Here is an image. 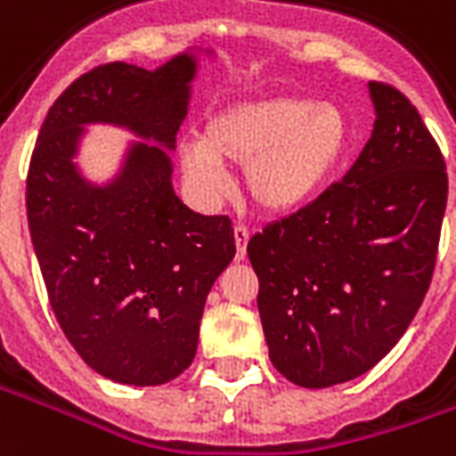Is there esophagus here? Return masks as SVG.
<instances>
[{"label": "esophagus", "mask_w": 456, "mask_h": 456, "mask_svg": "<svg viewBox=\"0 0 456 456\" xmlns=\"http://www.w3.org/2000/svg\"><path fill=\"white\" fill-rule=\"evenodd\" d=\"M249 229L247 227H234V244H237V259L247 256V244H249Z\"/></svg>", "instance_id": "esophagus-1"}]
</instances>
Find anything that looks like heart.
Returning a JSON list of instances; mask_svg holds the SVG:
<instances>
[{
  "instance_id": "obj_1",
  "label": "heart",
  "mask_w": 456,
  "mask_h": 456,
  "mask_svg": "<svg viewBox=\"0 0 456 456\" xmlns=\"http://www.w3.org/2000/svg\"><path fill=\"white\" fill-rule=\"evenodd\" d=\"M353 145L346 110L298 95L244 101L217 110L202 138L180 145V167L200 195L217 197L229 167L244 170V195L261 215H291L326 187Z\"/></svg>"
}]
</instances>
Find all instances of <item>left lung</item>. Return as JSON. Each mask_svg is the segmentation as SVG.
<instances>
[{
  "mask_svg": "<svg viewBox=\"0 0 456 456\" xmlns=\"http://www.w3.org/2000/svg\"><path fill=\"white\" fill-rule=\"evenodd\" d=\"M375 128L343 180L249 239L273 368L301 387L383 361L425 301L447 207V170L417 108L370 84Z\"/></svg>",
  "mask_w": 456,
  "mask_h": 456,
  "instance_id": "obj_1",
  "label": "left lung"
}]
</instances>
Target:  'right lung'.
<instances>
[{
	"instance_id": "1",
	"label": "right lung",
	"mask_w": 456,
	"mask_h": 456,
	"mask_svg": "<svg viewBox=\"0 0 456 456\" xmlns=\"http://www.w3.org/2000/svg\"><path fill=\"white\" fill-rule=\"evenodd\" d=\"M195 59L158 71L113 61L78 76L46 113L27 175V217L51 308L76 353L116 383L162 385L195 361L212 283L234 256L224 215L180 202L173 165L135 145L110 187L73 167L84 123H116L173 148Z\"/></svg>"
}]
</instances>
